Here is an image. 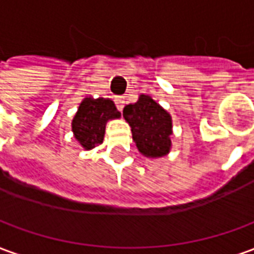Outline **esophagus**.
<instances>
[{
    "label": "esophagus",
    "mask_w": 254,
    "mask_h": 254,
    "mask_svg": "<svg viewBox=\"0 0 254 254\" xmlns=\"http://www.w3.org/2000/svg\"><path fill=\"white\" fill-rule=\"evenodd\" d=\"M114 102H116L117 105V109L120 111H122V109H124V106H125V99L122 98V96H117L116 99H114Z\"/></svg>",
    "instance_id": "esophagus-1"
}]
</instances>
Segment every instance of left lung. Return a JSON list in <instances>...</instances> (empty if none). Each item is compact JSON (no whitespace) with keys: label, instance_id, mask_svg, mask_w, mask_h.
I'll return each mask as SVG.
<instances>
[{"label":"left lung","instance_id":"1","mask_svg":"<svg viewBox=\"0 0 254 254\" xmlns=\"http://www.w3.org/2000/svg\"><path fill=\"white\" fill-rule=\"evenodd\" d=\"M124 118L132 127L133 141L147 158H162L170 152L171 116L149 95H140L136 103L124 107Z\"/></svg>","mask_w":254,"mask_h":254}]
</instances>
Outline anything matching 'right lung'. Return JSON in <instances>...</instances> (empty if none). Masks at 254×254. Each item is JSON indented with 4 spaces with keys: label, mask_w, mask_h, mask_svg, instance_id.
Returning <instances> with one entry per match:
<instances>
[{
    "label": "right lung",
    "mask_w": 254,
    "mask_h": 254,
    "mask_svg": "<svg viewBox=\"0 0 254 254\" xmlns=\"http://www.w3.org/2000/svg\"><path fill=\"white\" fill-rule=\"evenodd\" d=\"M114 102L105 98H84L72 121L74 138L84 149H92L103 143L106 124L110 120L120 118Z\"/></svg>",
    "instance_id": "right-lung-1"
}]
</instances>
